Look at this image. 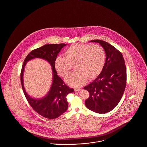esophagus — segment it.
Here are the masks:
<instances>
[{
  "label": "esophagus",
  "instance_id": "34e87169",
  "mask_svg": "<svg viewBox=\"0 0 147 147\" xmlns=\"http://www.w3.org/2000/svg\"><path fill=\"white\" fill-rule=\"evenodd\" d=\"M80 90H81V88H74V90H75V91H80Z\"/></svg>",
  "mask_w": 147,
  "mask_h": 147
}]
</instances>
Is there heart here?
<instances>
[{"label": "heart", "mask_w": 147, "mask_h": 147, "mask_svg": "<svg viewBox=\"0 0 147 147\" xmlns=\"http://www.w3.org/2000/svg\"><path fill=\"white\" fill-rule=\"evenodd\" d=\"M106 62L104 48L98 45L75 43L64 51V57L59 56L55 60V67L62 77H67L73 68L76 70L66 78L69 84L79 86L88 79L91 80L99 76Z\"/></svg>", "instance_id": "1"}]
</instances>
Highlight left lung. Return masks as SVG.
Masks as SVG:
<instances>
[{"label": "left lung", "mask_w": 147, "mask_h": 147, "mask_svg": "<svg viewBox=\"0 0 147 147\" xmlns=\"http://www.w3.org/2000/svg\"><path fill=\"white\" fill-rule=\"evenodd\" d=\"M104 48L106 62L101 73L91 83L85 86L90 96L85 104L88 109L98 113H105L118 105L126 88V65L122 53L111 45L94 40Z\"/></svg>", "instance_id": "obj_1"}]
</instances>
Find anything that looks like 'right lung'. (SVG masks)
<instances>
[{
    "label": "right lung",
    "instance_id": "right-lung-1",
    "mask_svg": "<svg viewBox=\"0 0 147 147\" xmlns=\"http://www.w3.org/2000/svg\"><path fill=\"white\" fill-rule=\"evenodd\" d=\"M67 45L64 43L45 45L32 50L25 58L22 66L20 80L24 95L28 104L36 112L47 119H56L65 112L68 103L66 96L74 91L64 83L63 80L57 75L55 69V60L60 51ZM35 57H41L47 60L53 67V82L48 94L44 98L35 99L30 97L25 91L23 84V73L26 62Z\"/></svg>",
    "mask_w": 147,
    "mask_h": 147
}]
</instances>
